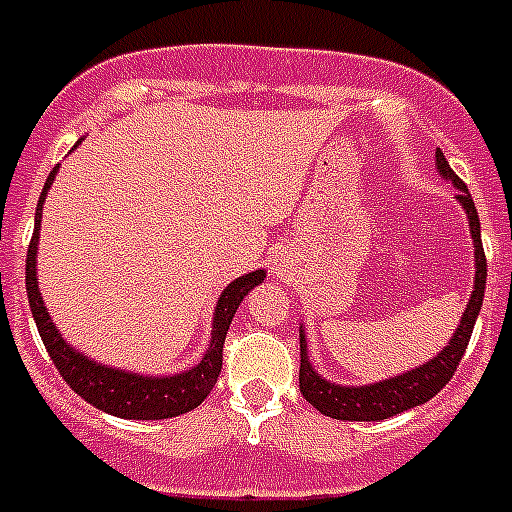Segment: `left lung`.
<instances>
[{
    "label": "left lung",
    "instance_id": "obj_1",
    "mask_svg": "<svg viewBox=\"0 0 512 512\" xmlns=\"http://www.w3.org/2000/svg\"><path fill=\"white\" fill-rule=\"evenodd\" d=\"M436 166L441 171L443 179H449L459 194L456 200L467 210L469 217V233H472L474 243V289L472 300H469L467 310L461 315L459 328L454 330L449 346H443L438 356L431 361L415 366L410 372L400 374V377L382 379V382L364 384V387H343V384L328 382L312 369L310 359H307V341L305 333H300V392L312 408H318L320 413L336 420H384L392 418L397 413L423 405L431 397L451 382L456 366H459L461 356L469 346V336H472L477 315L482 310V297H485L487 284V259L485 248H482V233H479V215L474 207L472 194H469L467 184L461 182L449 161L443 158L441 148H436Z\"/></svg>",
    "mask_w": 512,
    "mask_h": 512
}]
</instances>
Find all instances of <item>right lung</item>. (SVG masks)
Segmentation results:
<instances>
[{"instance_id": "add662e5", "label": "right lung", "mask_w": 512, "mask_h": 512, "mask_svg": "<svg viewBox=\"0 0 512 512\" xmlns=\"http://www.w3.org/2000/svg\"><path fill=\"white\" fill-rule=\"evenodd\" d=\"M56 171L58 166L48 174L43 192H40L38 210H35V230L33 238H30L25 261L27 300H30V310H33L35 325H38V333L45 343V351L51 354L63 382L69 384L76 395L84 397L97 410L128 420H161L189 413L197 405H202V400L215 387L220 369H223V343L225 336H228L230 320H233L243 297L256 284L264 282L266 271L259 269L246 274V277H238L225 287L223 295L217 297L215 315H212L210 348L205 351L200 364L187 369V372L171 374V377H143V374L122 372V369L97 364V361L79 354L76 348H71L69 343L63 341L56 325L51 323V315L45 310L38 289V261H35V256H38L40 217H43V202L48 197L53 179H56Z\"/></svg>"}]
</instances>
